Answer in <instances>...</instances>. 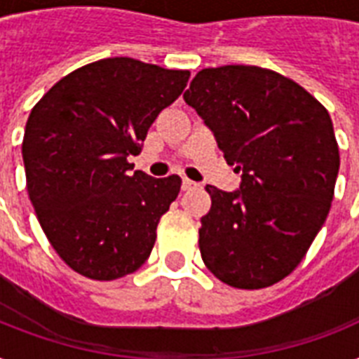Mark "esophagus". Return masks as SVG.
<instances>
[{
  "mask_svg": "<svg viewBox=\"0 0 359 359\" xmlns=\"http://www.w3.org/2000/svg\"><path fill=\"white\" fill-rule=\"evenodd\" d=\"M197 182H194V180H190V179H182V190L184 191H190V190H194V188H197Z\"/></svg>",
  "mask_w": 359,
  "mask_h": 359,
  "instance_id": "esophagus-1",
  "label": "esophagus"
}]
</instances>
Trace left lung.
I'll list each match as a JSON object with an SVG mask.
<instances>
[{"instance_id":"obj_1","label":"left lung","mask_w":359,"mask_h":359,"mask_svg":"<svg viewBox=\"0 0 359 359\" xmlns=\"http://www.w3.org/2000/svg\"><path fill=\"white\" fill-rule=\"evenodd\" d=\"M184 100L242 171L238 191L207 186L203 262L235 289L278 283L306 257L332 207L339 147L328 109L290 78L248 65L199 70Z\"/></svg>"}]
</instances>
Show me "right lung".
Segmentation results:
<instances>
[{
    "label": "right lung",
    "mask_w": 359,
    "mask_h": 359,
    "mask_svg": "<svg viewBox=\"0 0 359 359\" xmlns=\"http://www.w3.org/2000/svg\"><path fill=\"white\" fill-rule=\"evenodd\" d=\"M190 72L132 57L76 69L31 109L24 156L27 194L42 231L74 272L111 281L149 259L179 175L134 171L151 124L184 91Z\"/></svg>",
    "instance_id": "1"
}]
</instances>
